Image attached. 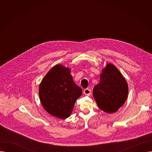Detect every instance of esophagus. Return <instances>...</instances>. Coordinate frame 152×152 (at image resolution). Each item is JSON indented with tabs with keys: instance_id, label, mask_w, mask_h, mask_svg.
<instances>
[{
	"instance_id": "34e87169",
	"label": "esophagus",
	"mask_w": 152,
	"mask_h": 152,
	"mask_svg": "<svg viewBox=\"0 0 152 152\" xmlns=\"http://www.w3.org/2000/svg\"><path fill=\"white\" fill-rule=\"evenodd\" d=\"M84 94L86 95H87V96H89V95H91V91L90 89H84Z\"/></svg>"
}]
</instances>
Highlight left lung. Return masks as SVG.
<instances>
[{
  "mask_svg": "<svg viewBox=\"0 0 152 152\" xmlns=\"http://www.w3.org/2000/svg\"><path fill=\"white\" fill-rule=\"evenodd\" d=\"M128 85L118 68L108 63L103 68L100 82L94 87L93 96L99 108L107 113H113L127 99Z\"/></svg>",
  "mask_w": 152,
  "mask_h": 152,
  "instance_id": "left-lung-1",
  "label": "left lung"
}]
</instances>
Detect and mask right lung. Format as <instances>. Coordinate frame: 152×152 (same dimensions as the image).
I'll return each instance as SVG.
<instances>
[{"instance_id":"add662e5","label":"right lung","mask_w":152,"mask_h":152,"mask_svg":"<svg viewBox=\"0 0 152 152\" xmlns=\"http://www.w3.org/2000/svg\"><path fill=\"white\" fill-rule=\"evenodd\" d=\"M70 69L60 64L51 68L39 84V95L43 108L60 119L70 116L82 89L77 86Z\"/></svg>"}]
</instances>
